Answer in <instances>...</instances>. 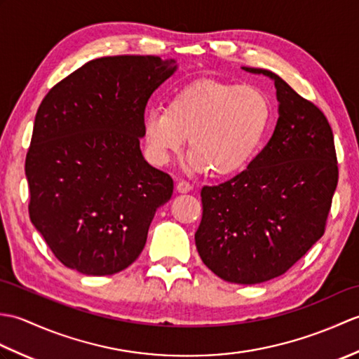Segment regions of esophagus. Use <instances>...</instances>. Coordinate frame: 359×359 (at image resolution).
Returning <instances> with one entry per match:
<instances>
[{
  "label": "esophagus",
  "mask_w": 359,
  "mask_h": 359,
  "mask_svg": "<svg viewBox=\"0 0 359 359\" xmlns=\"http://www.w3.org/2000/svg\"><path fill=\"white\" fill-rule=\"evenodd\" d=\"M177 193H180V194H187V193H189L193 189V185L189 184V182H185V180H180L179 184H177Z\"/></svg>",
  "instance_id": "obj_1"
}]
</instances>
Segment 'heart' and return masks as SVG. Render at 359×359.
<instances>
[{
  "label": "heart",
  "mask_w": 359,
  "mask_h": 359,
  "mask_svg": "<svg viewBox=\"0 0 359 359\" xmlns=\"http://www.w3.org/2000/svg\"><path fill=\"white\" fill-rule=\"evenodd\" d=\"M271 103L251 86L203 80L179 90L163 109H149L142 120L143 142L152 162L166 165L184 149L189 163L216 177L247 170L265 139Z\"/></svg>",
  "instance_id": "obj_1"
}]
</instances>
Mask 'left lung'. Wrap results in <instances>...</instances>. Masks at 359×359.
<instances>
[{
  "label": "left lung",
  "instance_id": "1",
  "mask_svg": "<svg viewBox=\"0 0 359 359\" xmlns=\"http://www.w3.org/2000/svg\"><path fill=\"white\" fill-rule=\"evenodd\" d=\"M278 121L269 144L245 171L202 188L196 247L220 279L253 285L284 274L323 238L338 185L333 133L324 114L279 75Z\"/></svg>",
  "mask_w": 359,
  "mask_h": 359
}]
</instances>
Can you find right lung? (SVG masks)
Wrapping results in <instances>:
<instances>
[{
    "instance_id": "1",
    "label": "right lung",
    "mask_w": 359,
    "mask_h": 359,
    "mask_svg": "<svg viewBox=\"0 0 359 359\" xmlns=\"http://www.w3.org/2000/svg\"><path fill=\"white\" fill-rule=\"evenodd\" d=\"M175 71L174 58H97L38 108L26 157L29 215L67 269L108 276L142 253L174 188L142 154V120L151 94Z\"/></svg>"
}]
</instances>
